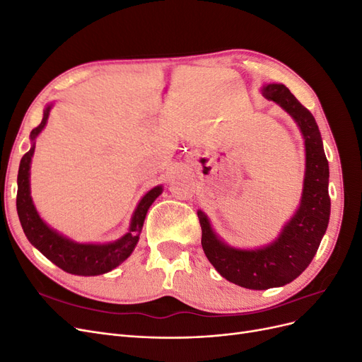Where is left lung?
Returning a JSON list of instances; mask_svg holds the SVG:
<instances>
[{
	"label": "left lung",
	"instance_id": "8db88e82",
	"mask_svg": "<svg viewBox=\"0 0 362 362\" xmlns=\"http://www.w3.org/2000/svg\"><path fill=\"white\" fill-rule=\"evenodd\" d=\"M262 95L291 115L305 139L306 169L299 210L275 242L255 250L234 249L222 243L213 233L206 216L198 211L202 228L201 243L208 261L225 279L250 290L282 287L298 278L319 249L331 214L327 192L329 166L314 116L284 84H267Z\"/></svg>",
	"mask_w": 362,
	"mask_h": 362
}]
</instances>
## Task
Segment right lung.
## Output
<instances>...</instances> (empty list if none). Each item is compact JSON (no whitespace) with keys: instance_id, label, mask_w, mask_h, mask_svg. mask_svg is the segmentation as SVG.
I'll return each instance as SVG.
<instances>
[{"instance_id":"right-lung-1","label":"right lung","mask_w":362,"mask_h":362,"mask_svg":"<svg viewBox=\"0 0 362 362\" xmlns=\"http://www.w3.org/2000/svg\"><path fill=\"white\" fill-rule=\"evenodd\" d=\"M51 105H48L43 112L42 122L31 131V140L45 127ZM35 154V145L21 160L19 172H18V194H16V208L21 225L28 242L39 249L51 262H54L62 270L80 276H95L103 275L117 267L120 262H124L131 252L134 250L139 235L141 233L148 208L156 201L157 196L161 193V187H154L148 192L136 208L133 221H131L129 233L115 243L108 245H81L75 243L72 240L60 235L59 233L51 229L45 222L39 217L35 205H33L30 196V163Z\"/></svg>"}]
</instances>
